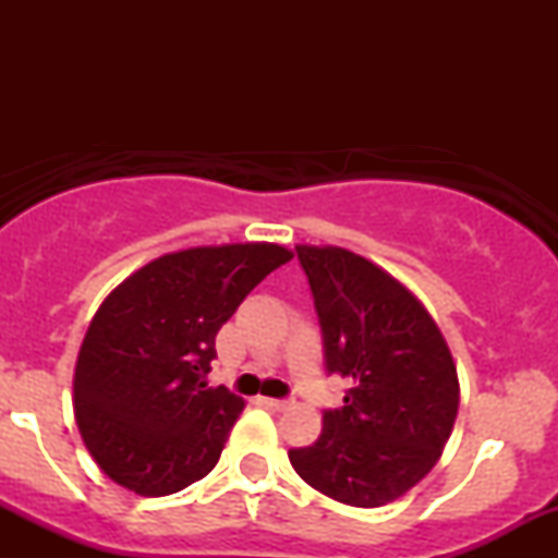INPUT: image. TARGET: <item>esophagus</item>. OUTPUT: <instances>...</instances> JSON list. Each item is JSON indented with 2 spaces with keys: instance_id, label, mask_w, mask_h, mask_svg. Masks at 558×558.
Masks as SVG:
<instances>
[{
  "instance_id": "34e87169",
  "label": "esophagus",
  "mask_w": 558,
  "mask_h": 558,
  "mask_svg": "<svg viewBox=\"0 0 558 558\" xmlns=\"http://www.w3.org/2000/svg\"><path fill=\"white\" fill-rule=\"evenodd\" d=\"M262 403H265L267 409H275V412H283V409L291 407V401L288 399H262Z\"/></svg>"
}]
</instances>
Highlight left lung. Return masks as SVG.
<instances>
[{
    "label": "left lung",
    "instance_id": "8db88e82",
    "mask_svg": "<svg viewBox=\"0 0 558 558\" xmlns=\"http://www.w3.org/2000/svg\"><path fill=\"white\" fill-rule=\"evenodd\" d=\"M323 328L325 367L351 383L323 414L312 446L291 448L312 488L375 509L420 483L444 453L459 412L451 351L422 301L375 262L299 243Z\"/></svg>",
    "mask_w": 558,
    "mask_h": 558
}]
</instances>
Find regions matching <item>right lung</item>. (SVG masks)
<instances>
[{
    "label": "right lung",
    "mask_w": 558,
    "mask_h": 558,
    "mask_svg": "<svg viewBox=\"0 0 558 558\" xmlns=\"http://www.w3.org/2000/svg\"><path fill=\"white\" fill-rule=\"evenodd\" d=\"M293 254L278 243L196 246L151 259L101 301L75 362L83 444L112 483L170 496L213 472L243 399L207 386L215 336Z\"/></svg>",
    "instance_id": "obj_1"
}]
</instances>
